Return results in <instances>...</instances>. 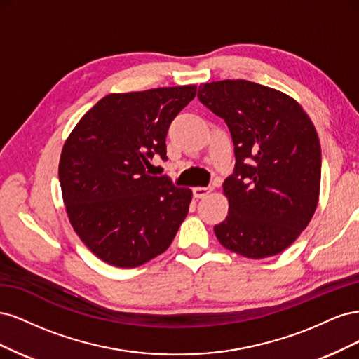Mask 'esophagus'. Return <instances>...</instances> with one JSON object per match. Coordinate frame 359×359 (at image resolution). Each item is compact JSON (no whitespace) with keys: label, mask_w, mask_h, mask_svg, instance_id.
Instances as JSON below:
<instances>
[{"label":"esophagus","mask_w":359,"mask_h":359,"mask_svg":"<svg viewBox=\"0 0 359 359\" xmlns=\"http://www.w3.org/2000/svg\"><path fill=\"white\" fill-rule=\"evenodd\" d=\"M211 190H212L211 187H194L193 189V196L198 198V199H202L205 196H208Z\"/></svg>","instance_id":"obj_1"}]
</instances>
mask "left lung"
<instances>
[{"instance_id":"left-lung-1","label":"left lung","mask_w":359,"mask_h":359,"mask_svg":"<svg viewBox=\"0 0 359 359\" xmlns=\"http://www.w3.org/2000/svg\"><path fill=\"white\" fill-rule=\"evenodd\" d=\"M198 99L224 119L233 140L235 168L223 182L229 214L214 226L217 240L250 259L281 253L318 206L316 128L289 95L250 81L202 83Z\"/></svg>"}]
</instances>
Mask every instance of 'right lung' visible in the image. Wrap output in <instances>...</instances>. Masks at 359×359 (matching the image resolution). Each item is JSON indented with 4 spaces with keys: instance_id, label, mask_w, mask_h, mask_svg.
Listing matches in <instances>:
<instances>
[{
    "instance_id": "add662e5",
    "label": "right lung",
    "mask_w": 359,
    "mask_h": 359,
    "mask_svg": "<svg viewBox=\"0 0 359 359\" xmlns=\"http://www.w3.org/2000/svg\"><path fill=\"white\" fill-rule=\"evenodd\" d=\"M196 86L109 94L64 144L58 177L74 232L106 264L135 268L161 255L189 212L190 189L147 168L166 156L168 130Z\"/></svg>"
}]
</instances>
